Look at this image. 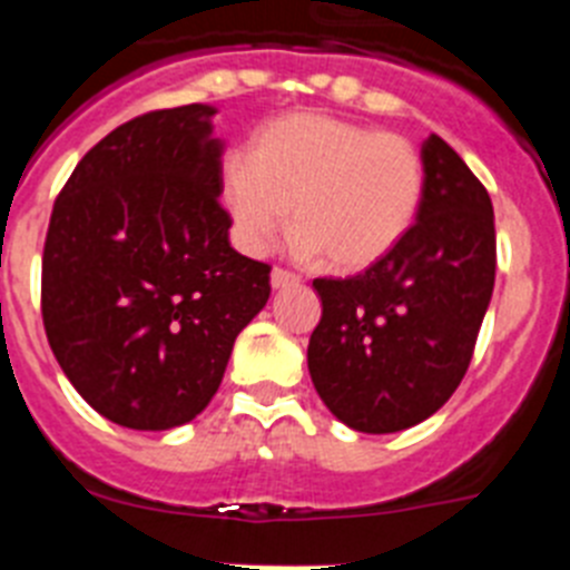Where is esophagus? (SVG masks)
<instances>
[{"mask_svg":"<svg viewBox=\"0 0 570 570\" xmlns=\"http://www.w3.org/2000/svg\"><path fill=\"white\" fill-rule=\"evenodd\" d=\"M296 282H299V274H294V271H285V268L271 271V285H274V288H288V285H296Z\"/></svg>","mask_w":570,"mask_h":570,"instance_id":"esophagus-1","label":"esophagus"}]
</instances>
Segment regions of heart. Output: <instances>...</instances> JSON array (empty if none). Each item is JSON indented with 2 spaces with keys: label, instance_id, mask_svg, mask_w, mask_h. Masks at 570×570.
<instances>
[{
  "label": "heart",
  "instance_id": "b5f03b06",
  "mask_svg": "<svg viewBox=\"0 0 570 570\" xmlns=\"http://www.w3.org/2000/svg\"><path fill=\"white\" fill-rule=\"evenodd\" d=\"M422 196L425 163L414 142L320 110L265 122L248 163L230 159L219 176L242 248L268 250L294 208L302 254H322L342 274L385 259L414 228Z\"/></svg>",
  "mask_w": 570,
  "mask_h": 570
}]
</instances>
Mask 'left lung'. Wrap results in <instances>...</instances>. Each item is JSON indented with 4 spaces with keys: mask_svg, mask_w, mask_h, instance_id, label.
<instances>
[{
    "mask_svg": "<svg viewBox=\"0 0 570 570\" xmlns=\"http://www.w3.org/2000/svg\"><path fill=\"white\" fill-rule=\"evenodd\" d=\"M425 196L414 228L351 279H314L322 320L308 371L331 414L394 434L436 414L471 365L497 271L485 185L445 139L422 142Z\"/></svg>",
    "mask_w": 570,
    "mask_h": 570,
    "instance_id": "obj_1",
    "label": "left lung"
}]
</instances>
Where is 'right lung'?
<instances>
[{"mask_svg": "<svg viewBox=\"0 0 570 570\" xmlns=\"http://www.w3.org/2000/svg\"><path fill=\"white\" fill-rule=\"evenodd\" d=\"M214 105L150 110L110 130L53 203L42 322L70 385L134 431L185 425L214 400L271 268L236 254L219 205Z\"/></svg>", "mask_w": 570, "mask_h": 570, "instance_id": "add662e5", "label": "right lung"}]
</instances>
